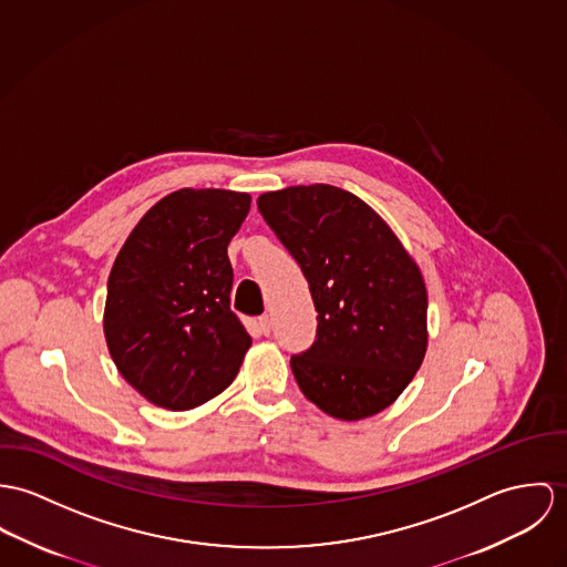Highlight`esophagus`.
Wrapping results in <instances>:
<instances>
[{"label":"esophagus","mask_w":567,"mask_h":567,"mask_svg":"<svg viewBox=\"0 0 567 567\" xmlns=\"http://www.w3.org/2000/svg\"><path fill=\"white\" fill-rule=\"evenodd\" d=\"M258 330H260L262 334H269V330H271L269 315H260V317H258Z\"/></svg>","instance_id":"esophagus-1"}]
</instances>
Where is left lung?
Segmentation results:
<instances>
[{"label":"left lung","instance_id":"8db88e82","mask_svg":"<svg viewBox=\"0 0 567 567\" xmlns=\"http://www.w3.org/2000/svg\"><path fill=\"white\" fill-rule=\"evenodd\" d=\"M256 204L313 296V346L291 357L302 393L346 422L377 415L426 354L429 298L417 265L350 190L287 187Z\"/></svg>","mask_w":567,"mask_h":567}]
</instances>
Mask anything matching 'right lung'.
I'll return each mask as SVG.
<instances>
[{
	"mask_svg": "<svg viewBox=\"0 0 567 567\" xmlns=\"http://www.w3.org/2000/svg\"><path fill=\"white\" fill-rule=\"evenodd\" d=\"M248 193L181 189L134 226L109 276L104 332L120 374L152 404L187 411L221 393L252 346L230 311L228 244Z\"/></svg>",
	"mask_w": 567,
	"mask_h": 567,
	"instance_id": "obj_1",
	"label": "right lung"
}]
</instances>
